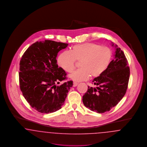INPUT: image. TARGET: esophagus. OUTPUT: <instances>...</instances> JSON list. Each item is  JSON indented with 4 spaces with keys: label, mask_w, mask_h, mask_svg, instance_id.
<instances>
[{
    "label": "esophagus",
    "mask_w": 147,
    "mask_h": 147,
    "mask_svg": "<svg viewBox=\"0 0 147 147\" xmlns=\"http://www.w3.org/2000/svg\"><path fill=\"white\" fill-rule=\"evenodd\" d=\"M78 83H77V82H73V86H74V87H76V86H77V85H78Z\"/></svg>",
    "instance_id": "34e87169"
}]
</instances>
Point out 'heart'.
<instances>
[{"label":"heart","mask_w":147,"mask_h":147,"mask_svg":"<svg viewBox=\"0 0 147 147\" xmlns=\"http://www.w3.org/2000/svg\"><path fill=\"white\" fill-rule=\"evenodd\" d=\"M111 58L112 52L109 47L94 43H85L74 46L70 52H62L57 62L62 69L70 72L74 68L76 60L80 61V68L69 75L71 79L79 82L90 77L96 78L101 76L108 68Z\"/></svg>","instance_id":"obj_1"}]
</instances>
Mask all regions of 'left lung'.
Returning a JSON list of instances; mask_svg holds the SVG:
<instances>
[{
	"instance_id": "1",
	"label": "left lung",
	"mask_w": 147,
	"mask_h": 147,
	"mask_svg": "<svg viewBox=\"0 0 147 147\" xmlns=\"http://www.w3.org/2000/svg\"><path fill=\"white\" fill-rule=\"evenodd\" d=\"M111 45L115 48L114 59L101 76L94 79L95 86H88L83 96L84 106L98 113L109 111L118 104L126 94L129 79V68L123 52L117 45Z\"/></svg>"
}]
</instances>
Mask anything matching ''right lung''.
Returning a JSON list of instances; mask_svg holds the SVG:
<instances>
[{
    "instance_id": "right-lung-1",
    "label": "right lung",
    "mask_w": 147,
    "mask_h": 147,
    "mask_svg": "<svg viewBox=\"0 0 147 147\" xmlns=\"http://www.w3.org/2000/svg\"><path fill=\"white\" fill-rule=\"evenodd\" d=\"M68 45L51 40L36 42L22 56L19 74L20 90L28 104L38 112L49 113L61 109L73 85L71 80L56 85L66 79L67 74L58 68L56 58Z\"/></svg>"
}]
</instances>
